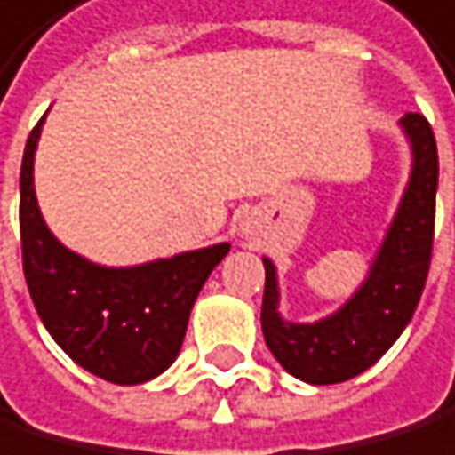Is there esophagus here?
I'll return each instance as SVG.
<instances>
[{
    "instance_id": "34e87169",
    "label": "esophagus",
    "mask_w": 455,
    "mask_h": 455,
    "mask_svg": "<svg viewBox=\"0 0 455 455\" xmlns=\"http://www.w3.org/2000/svg\"><path fill=\"white\" fill-rule=\"evenodd\" d=\"M239 233L242 235H252L255 233V220H252V216H242V220H239Z\"/></svg>"
}]
</instances>
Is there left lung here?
<instances>
[{
    "label": "left lung",
    "mask_w": 455,
    "mask_h": 455,
    "mask_svg": "<svg viewBox=\"0 0 455 455\" xmlns=\"http://www.w3.org/2000/svg\"><path fill=\"white\" fill-rule=\"evenodd\" d=\"M400 132L411 152L409 183L364 281L342 306L314 323H291L281 314L277 267L264 255L261 328L267 347L289 375L306 384H342L370 370L406 331L419 303L434 244L439 158L434 130L419 113H406Z\"/></svg>",
    "instance_id": "left-lung-1"
}]
</instances>
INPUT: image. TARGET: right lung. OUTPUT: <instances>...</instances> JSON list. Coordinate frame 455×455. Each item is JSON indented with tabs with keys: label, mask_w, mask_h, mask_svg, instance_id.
<instances>
[{
	"label": "right lung",
	"mask_w": 455,
	"mask_h": 455,
	"mask_svg": "<svg viewBox=\"0 0 455 455\" xmlns=\"http://www.w3.org/2000/svg\"><path fill=\"white\" fill-rule=\"evenodd\" d=\"M44 119L27 139L19 183L29 297L49 336L75 364L119 387L144 384L178 358L194 300L230 244L220 242L132 267L94 264L68 250L44 222L36 197L33 172Z\"/></svg>",
	"instance_id": "1"
}]
</instances>
